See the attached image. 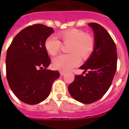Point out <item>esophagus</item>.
Returning a JSON list of instances; mask_svg holds the SVG:
<instances>
[{"mask_svg": "<svg viewBox=\"0 0 129 129\" xmlns=\"http://www.w3.org/2000/svg\"><path fill=\"white\" fill-rule=\"evenodd\" d=\"M59 73H60V76H62L65 74V72H63V71H60V72Z\"/></svg>", "mask_w": 129, "mask_h": 129, "instance_id": "esophagus-1", "label": "esophagus"}]
</instances>
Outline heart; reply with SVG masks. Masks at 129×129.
I'll return each instance as SVG.
<instances>
[{
    "label": "heart",
    "mask_w": 129,
    "mask_h": 129,
    "mask_svg": "<svg viewBox=\"0 0 129 129\" xmlns=\"http://www.w3.org/2000/svg\"><path fill=\"white\" fill-rule=\"evenodd\" d=\"M64 44H69V54L60 55L52 60V66L56 70H70L80 63V57L87 59L94 51L95 40L92 35L77 28L67 29L58 33ZM62 43L54 35H50L44 41V48L49 54L55 55L59 52Z\"/></svg>",
    "instance_id": "1"
}]
</instances>
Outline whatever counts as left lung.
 I'll return each mask as SVG.
<instances>
[{"label":"left lung","mask_w":129,"mask_h":129,"mask_svg":"<svg viewBox=\"0 0 129 129\" xmlns=\"http://www.w3.org/2000/svg\"><path fill=\"white\" fill-rule=\"evenodd\" d=\"M94 30L95 48L80 69L85 76L76 75L68 86L73 98L84 104L101 99L110 88L117 69V49L112 38L103 26L94 22L88 24Z\"/></svg>","instance_id":"left-lung-1"}]
</instances>
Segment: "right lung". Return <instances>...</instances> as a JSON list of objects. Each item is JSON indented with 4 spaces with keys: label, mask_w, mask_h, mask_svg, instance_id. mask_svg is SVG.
Wrapping results in <instances>:
<instances>
[{
    "label": "right lung",
    "mask_w": 129,
    "mask_h": 129,
    "mask_svg": "<svg viewBox=\"0 0 129 129\" xmlns=\"http://www.w3.org/2000/svg\"><path fill=\"white\" fill-rule=\"evenodd\" d=\"M53 28L35 24L16 35L6 53V68L9 86L19 100L35 105L46 100L60 74L48 70L50 64L44 41Z\"/></svg>",
    "instance_id": "right-lung-1"
}]
</instances>
